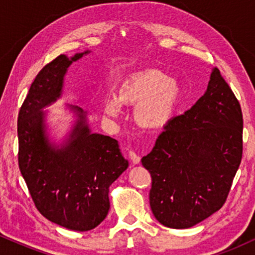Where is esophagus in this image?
I'll return each mask as SVG.
<instances>
[{"mask_svg":"<svg viewBox=\"0 0 255 255\" xmlns=\"http://www.w3.org/2000/svg\"><path fill=\"white\" fill-rule=\"evenodd\" d=\"M128 154H129V158H130L131 162H133V164H137V163L140 162V157L137 156L134 151H129L128 152Z\"/></svg>","mask_w":255,"mask_h":255,"instance_id":"1","label":"esophagus"}]
</instances>
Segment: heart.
I'll list each match as a JSON object with an SVG mask.
<instances>
[{"mask_svg":"<svg viewBox=\"0 0 255 255\" xmlns=\"http://www.w3.org/2000/svg\"><path fill=\"white\" fill-rule=\"evenodd\" d=\"M121 98L126 102H143L136 110V119L144 127H159L168 120L178 98V91L171 79L159 72H147L135 77L125 85ZM121 110L119 99L109 98L105 102V111L118 115Z\"/></svg>","mask_w":255,"mask_h":255,"instance_id":"obj_1","label":"heart"}]
</instances>
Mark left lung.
<instances>
[{
  "label": "left lung",
  "instance_id": "obj_1",
  "mask_svg": "<svg viewBox=\"0 0 255 255\" xmlns=\"http://www.w3.org/2000/svg\"><path fill=\"white\" fill-rule=\"evenodd\" d=\"M242 128L241 105L215 68L203 97L168 121L141 159L152 177V213L160 224L187 229L223 206L242 159Z\"/></svg>",
  "mask_w": 255,
  "mask_h": 255
}]
</instances>
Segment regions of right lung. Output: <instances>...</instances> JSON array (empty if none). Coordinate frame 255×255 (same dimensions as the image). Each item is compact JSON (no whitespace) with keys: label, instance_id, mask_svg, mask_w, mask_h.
Instances as JSON below:
<instances>
[{"label":"right lung","instance_id":"add662e5","mask_svg":"<svg viewBox=\"0 0 255 255\" xmlns=\"http://www.w3.org/2000/svg\"><path fill=\"white\" fill-rule=\"evenodd\" d=\"M60 55L43 67L31 84L17 116L19 169L37 210L52 223L75 231L101 224L110 207L109 187L128 166L118 140L90 133L80 108L77 126L62 148L49 144L43 108L61 96L72 62Z\"/></svg>","mask_w":255,"mask_h":255}]
</instances>
